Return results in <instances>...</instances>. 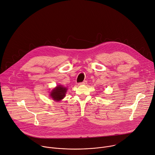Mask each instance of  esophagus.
I'll return each instance as SVG.
<instances>
[{
    "mask_svg": "<svg viewBox=\"0 0 155 155\" xmlns=\"http://www.w3.org/2000/svg\"><path fill=\"white\" fill-rule=\"evenodd\" d=\"M86 83H87V81H86V80H84V81H83V82L80 83H79V84H86Z\"/></svg>",
    "mask_w": 155,
    "mask_h": 155,
    "instance_id": "1",
    "label": "esophagus"
}]
</instances>
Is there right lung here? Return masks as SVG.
Wrapping results in <instances>:
<instances>
[{"mask_svg": "<svg viewBox=\"0 0 155 155\" xmlns=\"http://www.w3.org/2000/svg\"><path fill=\"white\" fill-rule=\"evenodd\" d=\"M66 91H67V88L63 87L62 86L59 85L52 90L50 94V96L53 100L56 101H59L64 97Z\"/></svg>", "mask_w": 155, "mask_h": 155, "instance_id": "1", "label": "right lung"}]
</instances>
